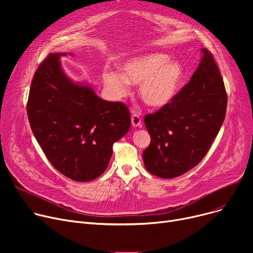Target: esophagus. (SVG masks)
<instances>
[{"label": "esophagus", "mask_w": 253, "mask_h": 253, "mask_svg": "<svg viewBox=\"0 0 253 253\" xmlns=\"http://www.w3.org/2000/svg\"><path fill=\"white\" fill-rule=\"evenodd\" d=\"M131 123L133 125V127H140L141 126V118L139 115L133 113L131 116Z\"/></svg>", "instance_id": "34e87169"}]
</instances>
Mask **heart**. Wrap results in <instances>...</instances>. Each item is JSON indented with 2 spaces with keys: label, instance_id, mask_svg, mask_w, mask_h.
Segmentation results:
<instances>
[{
  "label": "heart",
  "instance_id": "b5f03b06",
  "mask_svg": "<svg viewBox=\"0 0 253 253\" xmlns=\"http://www.w3.org/2000/svg\"><path fill=\"white\" fill-rule=\"evenodd\" d=\"M124 75L114 71L103 74V81L113 94L121 98L130 91V83L140 84V96L152 108H163L177 95L184 80L179 61L164 53H149L127 60Z\"/></svg>",
  "mask_w": 253,
  "mask_h": 253
}]
</instances>
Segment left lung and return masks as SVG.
Listing matches in <instances>:
<instances>
[{
  "instance_id": "8db88e82",
  "label": "left lung",
  "mask_w": 253,
  "mask_h": 253,
  "mask_svg": "<svg viewBox=\"0 0 253 253\" xmlns=\"http://www.w3.org/2000/svg\"><path fill=\"white\" fill-rule=\"evenodd\" d=\"M198 69L170 103L144 117L151 143L147 170L161 178L182 175L202 161L222 125L228 96L213 55L206 48Z\"/></svg>"
}]
</instances>
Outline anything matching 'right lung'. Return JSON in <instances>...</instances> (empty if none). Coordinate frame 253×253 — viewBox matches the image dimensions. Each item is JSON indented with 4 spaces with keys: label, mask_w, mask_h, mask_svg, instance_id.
Masks as SVG:
<instances>
[{
    "label": "right lung",
    "mask_w": 253,
    "mask_h": 253,
    "mask_svg": "<svg viewBox=\"0 0 253 253\" xmlns=\"http://www.w3.org/2000/svg\"><path fill=\"white\" fill-rule=\"evenodd\" d=\"M51 53L39 65L26 111L33 133L48 161L76 181H90L108 168L113 144L130 129L123 102L106 101L89 86L66 77L59 56Z\"/></svg>",
    "instance_id": "right-lung-1"
}]
</instances>
